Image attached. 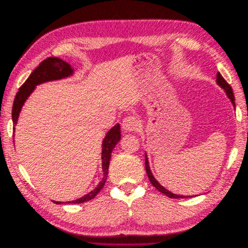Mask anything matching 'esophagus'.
Segmentation results:
<instances>
[{"label": "esophagus", "instance_id": "esophagus-1", "mask_svg": "<svg viewBox=\"0 0 248 248\" xmlns=\"http://www.w3.org/2000/svg\"><path fill=\"white\" fill-rule=\"evenodd\" d=\"M122 127H123V129L126 131H133V130L138 129V127H139L138 119L136 117H132V116L126 117L123 120Z\"/></svg>", "mask_w": 248, "mask_h": 248}]
</instances>
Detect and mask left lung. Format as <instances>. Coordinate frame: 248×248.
Listing matches in <instances>:
<instances>
[{
  "instance_id": "8db88e82",
  "label": "left lung",
  "mask_w": 248,
  "mask_h": 248,
  "mask_svg": "<svg viewBox=\"0 0 248 248\" xmlns=\"http://www.w3.org/2000/svg\"><path fill=\"white\" fill-rule=\"evenodd\" d=\"M217 83H218L220 86H221V88L226 92L227 97L230 98V100L232 101V105L235 106V97H233V93H232V86L225 81V79L221 76V74H220V73H217ZM145 167H146V172H147V175H148V178H149V180H150V183L152 184L153 186H155V188H156L159 192H162L163 194H165V195H167V196L170 197V198H186V197H188V196L177 195V194H173L172 192H170V191H168V190H166V189L164 188V186H160V185L156 182V179H155V177H153L152 173H151V171H150L149 164H148V158H147V155L145 156Z\"/></svg>"
}]
</instances>
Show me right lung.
Wrapping results in <instances>:
<instances>
[{
    "label": "right lung",
    "mask_w": 248,
    "mask_h": 248,
    "mask_svg": "<svg viewBox=\"0 0 248 248\" xmlns=\"http://www.w3.org/2000/svg\"><path fill=\"white\" fill-rule=\"evenodd\" d=\"M73 74V69L71 65L63 62V60L56 58V57H49L45 59L44 62L39 63L37 68L31 73V75L26 80L24 84L19 88L17 93L16 95L15 101H13L12 106V121L13 125H16L19 111H21L25 101L30 96V93L35 89L37 84H41L46 81H51V80H57L65 78ZM15 130V127H13ZM121 139V131H120V125L117 124L112 127V128L106 133V137L103 140V147H102V168L104 172V177L99 183L97 188L91 191L89 194H86L83 197L73 200L72 203H82L89 200L93 199L97 194L101 191L103 186L108 178V167H109V160L111 157V151L115 148V146ZM60 203V202H57Z\"/></svg>",
    "instance_id": "1"
}]
</instances>
